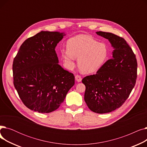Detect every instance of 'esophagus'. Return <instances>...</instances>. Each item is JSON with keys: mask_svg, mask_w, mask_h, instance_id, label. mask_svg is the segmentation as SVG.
I'll list each match as a JSON object with an SVG mask.
<instances>
[{"mask_svg": "<svg viewBox=\"0 0 147 147\" xmlns=\"http://www.w3.org/2000/svg\"><path fill=\"white\" fill-rule=\"evenodd\" d=\"M75 79L78 82H80L82 81V78H81V76L79 75H76L75 76Z\"/></svg>", "mask_w": 147, "mask_h": 147, "instance_id": "esophagus-1", "label": "esophagus"}]
</instances>
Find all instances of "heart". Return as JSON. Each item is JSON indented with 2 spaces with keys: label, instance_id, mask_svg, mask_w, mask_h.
Masks as SVG:
<instances>
[{
  "label": "heart",
  "instance_id": "b5f03b06",
  "mask_svg": "<svg viewBox=\"0 0 147 147\" xmlns=\"http://www.w3.org/2000/svg\"><path fill=\"white\" fill-rule=\"evenodd\" d=\"M67 51H61V55L67 65L73 67L74 57L78 58L79 68L86 74L99 70L106 63L109 55L105 44L84 35L69 38L67 42Z\"/></svg>",
  "mask_w": 147,
  "mask_h": 147
}]
</instances>
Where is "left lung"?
Segmentation results:
<instances>
[{"label": "left lung", "mask_w": 147, "mask_h": 147, "mask_svg": "<svg viewBox=\"0 0 147 147\" xmlns=\"http://www.w3.org/2000/svg\"><path fill=\"white\" fill-rule=\"evenodd\" d=\"M96 33L109 40L114 48L113 58L95 74L82 79L85 85L84 101L94 113H110L120 108L134 88L137 78V61L124 38L111 33Z\"/></svg>", "instance_id": "1"}]
</instances>
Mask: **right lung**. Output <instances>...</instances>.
I'll use <instances>...</instances> for the list:
<instances>
[{
    "label": "right lung",
    "instance_id": "1",
    "mask_svg": "<svg viewBox=\"0 0 147 147\" xmlns=\"http://www.w3.org/2000/svg\"><path fill=\"white\" fill-rule=\"evenodd\" d=\"M64 33L42 31L26 40L13 62V84L28 109L56 110L74 84V76L58 64L55 52Z\"/></svg>",
    "mask_w": 147,
    "mask_h": 147
}]
</instances>
